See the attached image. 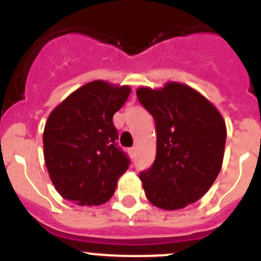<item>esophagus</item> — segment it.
Instances as JSON below:
<instances>
[{
  "label": "esophagus",
  "instance_id": "obj_1",
  "mask_svg": "<svg viewBox=\"0 0 261 261\" xmlns=\"http://www.w3.org/2000/svg\"><path fill=\"white\" fill-rule=\"evenodd\" d=\"M129 154H130V156H135L136 155V147H130V149H129Z\"/></svg>",
  "mask_w": 261,
  "mask_h": 261
}]
</instances>
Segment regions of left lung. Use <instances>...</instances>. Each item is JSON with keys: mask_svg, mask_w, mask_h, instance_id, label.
<instances>
[{"mask_svg": "<svg viewBox=\"0 0 261 261\" xmlns=\"http://www.w3.org/2000/svg\"><path fill=\"white\" fill-rule=\"evenodd\" d=\"M136 94L155 121V161L140 174L147 200L166 211L196 202L222 166V116L201 94L177 82L158 90L141 87Z\"/></svg>", "mask_w": 261, "mask_h": 261, "instance_id": "1", "label": "left lung"}]
</instances>
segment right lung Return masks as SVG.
Segmentation results:
<instances>
[{
	"mask_svg": "<svg viewBox=\"0 0 261 261\" xmlns=\"http://www.w3.org/2000/svg\"><path fill=\"white\" fill-rule=\"evenodd\" d=\"M130 89L94 81L50 112L43 133L44 159L53 186L69 201L100 205L111 199L130 159L121 150L112 117Z\"/></svg>",
	"mask_w": 261,
	"mask_h": 261,
	"instance_id": "1",
	"label": "right lung"
}]
</instances>
